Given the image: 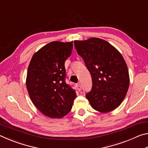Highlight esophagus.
<instances>
[{"label":"esophagus","instance_id":"34e87169","mask_svg":"<svg viewBox=\"0 0 148 148\" xmlns=\"http://www.w3.org/2000/svg\"><path fill=\"white\" fill-rule=\"evenodd\" d=\"M77 89H78V91H81L82 86H81V84H80V83L77 84Z\"/></svg>","mask_w":148,"mask_h":148}]
</instances>
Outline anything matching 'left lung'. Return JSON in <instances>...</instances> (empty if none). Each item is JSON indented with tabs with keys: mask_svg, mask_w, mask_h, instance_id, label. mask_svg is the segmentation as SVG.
Returning <instances> with one entry per match:
<instances>
[{
	"mask_svg": "<svg viewBox=\"0 0 148 148\" xmlns=\"http://www.w3.org/2000/svg\"><path fill=\"white\" fill-rule=\"evenodd\" d=\"M92 77V88L86 98L93 108L102 113L118 107L128 91L129 75L121 53L104 40L91 38L74 42Z\"/></svg>",
	"mask_w": 148,
	"mask_h": 148,
	"instance_id": "left-lung-1",
	"label": "left lung"
}]
</instances>
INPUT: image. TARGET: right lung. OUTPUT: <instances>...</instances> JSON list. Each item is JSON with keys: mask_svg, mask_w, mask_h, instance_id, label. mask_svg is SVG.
I'll return each mask as SVG.
<instances>
[{"mask_svg": "<svg viewBox=\"0 0 148 148\" xmlns=\"http://www.w3.org/2000/svg\"><path fill=\"white\" fill-rule=\"evenodd\" d=\"M71 42H51L32 56L26 86L30 98L45 116L61 118L71 111L76 90L66 83L64 62L72 53Z\"/></svg>", "mask_w": 148, "mask_h": 148, "instance_id": "add662e5", "label": "right lung"}]
</instances>
